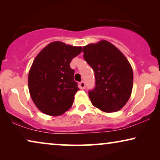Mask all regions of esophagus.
Returning <instances> with one entry per match:
<instances>
[{
    "instance_id": "1",
    "label": "esophagus",
    "mask_w": 160,
    "mask_h": 160,
    "mask_svg": "<svg viewBox=\"0 0 160 160\" xmlns=\"http://www.w3.org/2000/svg\"><path fill=\"white\" fill-rule=\"evenodd\" d=\"M78 87H79V88L81 89H85V87H86V85H85V82H81L79 83V85H78Z\"/></svg>"
}]
</instances>
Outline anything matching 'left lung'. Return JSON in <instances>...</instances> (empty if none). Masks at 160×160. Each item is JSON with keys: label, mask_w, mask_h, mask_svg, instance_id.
<instances>
[{"label": "left lung", "mask_w": 160, "mask_h": 160, "mask_svg": "<svg viewBox=\"0 0 160 160\" xmlns=\"http://www.w3.org/2000/svg\"><path fill=\"white\" fill-rule=\"evenodd\" d=\"M82 51L95 73V87L89 91L92 103L105 112L120 110L132 92L133 72L130 62L115 46L105 40L85 46Z\"/></svg>", "instance_id": "obj_1"}]
</instances>
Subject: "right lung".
<instances>
[{
    "mask_svg": "<svg viewBox=\"0 0 160 160\" xmlns=\"http://www.w3.org/2000/svg\"><path fill=\"white\" fill-rule=\"evenodd\" d=\"M82 49L54 41L35 58L28 75V87L32 101L41 112L59 116L72 106L78 87L70 63Z\"/></svg>",
    "mask_w": 160,
    "mask_h": 160,
    "instance_id": "obj_1",
    "label": "right lung"
}]
</instances>
